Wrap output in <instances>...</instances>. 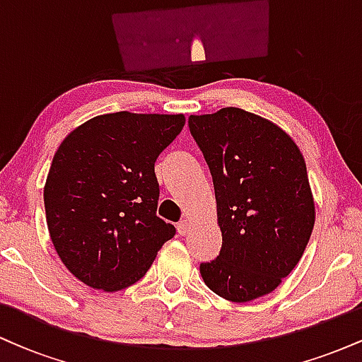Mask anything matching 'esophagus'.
I'll return each mask as SVG.
<instances>
[{
    "label": "esophagus",
    "mask_w": 362,
    "mask_h": 362,
    "mask_svg": "<svg viewBox=\"0 0 362 362\" xmlns=\"http://www.w3.org/2000/svg\"><path fill=\"white\" fill-rule=\"evenodd\" d=\"M189 228H190V221L189 219H184V221H180L177 224V231L180 235H187V231H189Z\"/></svg>",
    "instance_id": "esophagus-1"
}]
</instances>
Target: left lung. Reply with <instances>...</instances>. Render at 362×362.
Segmentation results:
<instances>
[{"mask_svg": "<svg viewBox=\"0 0 362 362\" xmlns=\"http://www.w3.org/2000/svg\"><path fill=\"white\" fill-rule=\"evenodd\" d=\"M190 134L214 184L221 252L201 264L218 296L247 303L272 293L296 267L315 224L306 163L289 134L236 107L190 115Z\"/></svg>", "mask_w": 362, "mask_h": 362, "instance_id": "left-lung-1", "label": "left lung"}]
</instances>
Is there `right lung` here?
<instances>
[{
    "mask_svg": "<svg viewBox=\"0 0 362 362\" xmlns=\"http://www.w3.org/2000/svg\"><path fill=\"white\" fill-rule=\"evenodd\" d=\"M185 126L182 114L97 115L66 136L44 187L47 228L76 279L107 293L151 267L175 226L156 216L155 161Z\"/></svg>",
    "mask_w": 362,
    "mask_h": 362,
    "instance_id": "add662e5",
    "label": "right lung"
}]
</instances>
